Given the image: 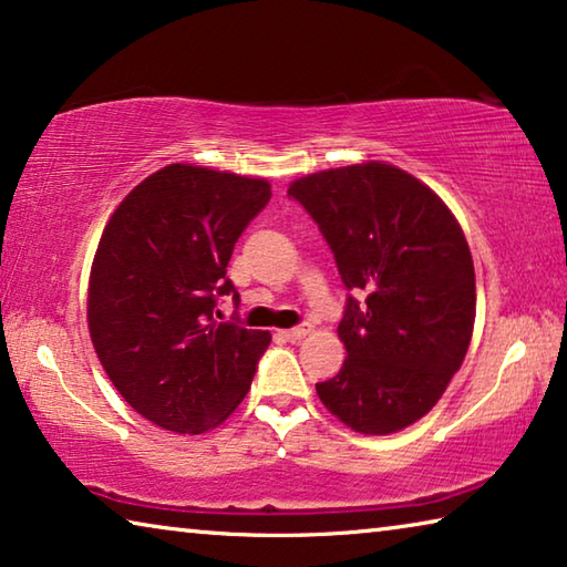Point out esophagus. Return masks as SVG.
I'll list each match as a JSON object with an SVG mask.
<instances>
[{"label": "esophagus", "mask_w": 567, "mask_h": 567, "mask_svg": "<svg viewBox=\"0 0 567 567\" xmlns=\"http://www.w3.org/2000/svg\"><path fill=\"white\" fill-rule=\"evenodd\" d=\"M310 330H312V324H310V322H302V324H297V328H292V330H285L282 334H285V340L300 342Z\"/></svg>", "instance_id": "34e87169"}]
</instances>
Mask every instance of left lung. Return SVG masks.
Segmentation results:
<instances>
[{
	"label": "left lung",
	"instance_id": "left-lung-1",
	"mask_svg": "<svg viewBox=\"0 0 567 567\" xmlns=\"http://www.w3.org/2000/svg\"><path fill=\"white\" fill-rule=\"evenodd\" d=\"M287 195L318 223L348 295L340 372L322 405L362 435L427 415L465 360L475 270L457 219L433 189L385 162L295 179Z\"/></svg>",
	"mask_w": 567,
	"mask_h": 567
}]
</instances>
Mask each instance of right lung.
Masks as SVG:
<instances>
[{
  "instance_id": "right-lung-1",
  "label": "right lung",
  "mask_w": 567,
  "mask_h": 567,
  "mask_svg": "<svg viewBox=\"0 0 567 567\" xmlns=\"http://www.w3.org/2000/svg\"><path fill=\"white\" fill-rule=\"evenodd\" d=\"M270 182L169 165L140 182L104 227L92 262L87 322L104 372L155 425L199 435L252 385L270 332L217 322L239 295L227 262L270 203Z\"/></svg>"
}]
</instances>
